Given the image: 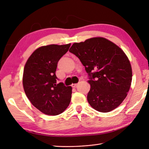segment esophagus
Returning <instances> with one entry per match:
<instances>
[{"label": "esophagus", "mask_w": 149, "mask_h": 149, "mask_svg": "<svg viewBox=\"0 0 149 149\" xmlns=\"http://www.w3.org/2000/svg\"><path fill=\"white\" fill-rule=\"evenodd\" d=\"M77 84H72V88H75L76 86H77Z\"/></svg>", "instance_id": "1"}]
</instances>
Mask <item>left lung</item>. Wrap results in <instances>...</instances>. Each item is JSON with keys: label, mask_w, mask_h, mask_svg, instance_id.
<instances>
[{"label": "left lung", "mask_w": 149, "mask_h": 149, "mask_svg": "<svg viewBox=\"0 0 149 149\" xmlns=\"http://www.w3.org/2000/svg\"><path fill=\"white\" fill-rule=\"evenodd\" d=\"M69 51L78 57L88 74L89 105L100 112H109L119 106L132 81V69L124 51L103 37L74 43Z\"/></svg>", "instance_id": "obj_1"}]
</instances>
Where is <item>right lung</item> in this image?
I'll return each instance as SVG.
<instances>
[{
	"label": "right lung",
	"mask_w": 149,
	"mask_h": 149,
	"mask_svg": "<svg viewBox=\"0 0 149 149\" xmlns=\"http://www.w3.org/2000/svg\"><path fill=\"white\" fill-rule=\"evenodd\" d=\"M70 45L40 47L31 54L25 65L24 91L32 104L46 115H58L70 104L72 87L65 86L63 82L57 84L55 72L58 61Z\"/></svg>",
	"instance_id": "obj_1"
}]
</instances>
